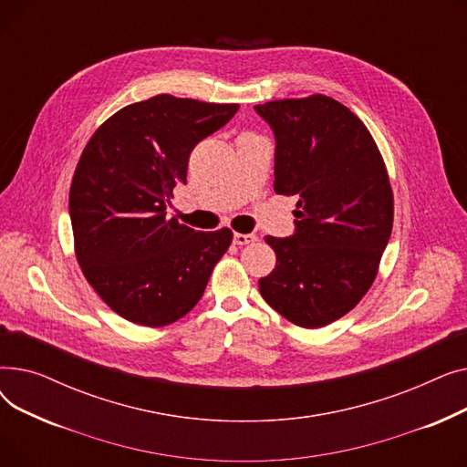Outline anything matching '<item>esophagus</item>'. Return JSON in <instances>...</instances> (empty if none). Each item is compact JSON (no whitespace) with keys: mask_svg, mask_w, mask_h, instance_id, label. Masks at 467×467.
I'll use <instances>...</instances> for the list:
<instances>
[{"mask_svg":"<svg viewBox=\"0 0 467 467\" xmlns=\"http://www.w3.org/2000/svg\"><path fill=\"white\" fill-rule=\"evenodd\" d=\"M233 240H234L236 246H246V244H250V242H255V240H257V234H255V233H248V234L234 233Z\"/></svg>","mask_w":467,"mask_h":467,"instance_id":"34e87169","label":"esophagus"}]
</instances>
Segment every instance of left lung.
<instances>
[{"mask_svg": "<svg viewBox=\"0 0 467 467\" xmlns=\"http://www.w3.org/2000/svg\"><path fill=\"white\" fill-rule=\"evenodd\" d=\"M275 132V191L297 196L296 231L266 236L275 271L263 299L299 327H324L371 287L394 223L379 147L337 100L314 94L254 108Z\"/></svg>", "mask_w": 467, "mask_h": 467, "instance_id": "obj_1", "label": "left lung"}]
</instances>
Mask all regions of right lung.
Returning a JSON list of instances; mask_svg holds the SVG:
<instances>
[{"instance_id":"add662e5","label":"right lung","mask_w":467,"mask_h":467,"mask_svg":"<svg viewBox=\"0 0 467 467\" xmlns=\"http://www.w3.org/2000/svg\"><path fill=\"white\" fill-rule=\"evenodd\" d=\"M159 94L122 108L87 143L69 189V219L83 275L129 322L161 327L201 301L229 229L196 233L168 217L187 182L189 155L238 111Z\"/></svg>"}]
</instances>
